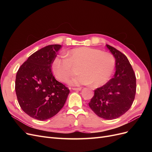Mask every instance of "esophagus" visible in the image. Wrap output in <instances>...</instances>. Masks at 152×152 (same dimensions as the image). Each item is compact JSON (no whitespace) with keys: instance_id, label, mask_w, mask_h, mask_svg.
Returning <instances> with one entry per match:
<instances>
[{"instance_id":"34e87169","label":"esophagus","mask_w":152,"mask_h":152,"mask_svg":"<svg viewBox=\"0 0 152 152\" xmlns=\"http://www.w3.org/2000/svg\"><path fill=\"white\" fill-rule=\"evenodd\" d=\"M72 89L73 91H80L82 88L81 87H72Z\"/></svg>"}]
</instances>
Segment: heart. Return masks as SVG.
I'll list each match as a JSON object with an SVG mask.
<instances>
[{
    "label": "heart",
    "instance_id": "1",
    "mask_svg": "<svg viewBox=\"0 0 152 152\" xmlns=\"http://www.w3.org/2000/svg\"><path fill=\"white\" fill-rule=\"evenodd\" d=\"M67 56H56L53 59L51 68L54 77L66 82L74 72V67L80 66L78 75L70 79L71 86L88 85L94 87L104 85L111 77L115 66V59L108 52L88 47L72 49Z\"/></svg>",
    "mask_w": 152,
    "mask_h": 152
}]
</instances>
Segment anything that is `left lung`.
Returning <instances> with one entry per match:
<instances>
[{
    "label": "left lung",
    "mask_w": 152,
    "mask_h": 152,
    "mask_svg": "<svg viewBox=\"0 0 152 152\" xmlns=\"http://www.w3.org/2000/svg\"><path fill=\"white\" fill-rule=\"evenodd\" d=\"M115 58L116 72L107 84L94 90L89 106L101 118L112 120L122 116L131 108L136 91V79L127 58L107 44Z\"/></svg>",
    "instance_id": "obj_1"
}]
</instances>
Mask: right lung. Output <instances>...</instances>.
Wrapping results in <instances>:
<instances>
[{
	"instance_id": "add662e5",
	"label": "right lung",
	"mask_w": 152,
	"mask_h": 152,
	"mask_svg": "<svg viewBox=\"0 0 152 152\" xmlns=\"http://www.w3.org/2000/svg\"><path fill=\"white\" fill-rule=\"evenodd\" d=\"M61 45L45 46L32 54L17 72L15 90L21 109L32 118L45 121L57 114L65 104L70 90L55 79L53 59Z\"/></svg>"
}]
</instances>
